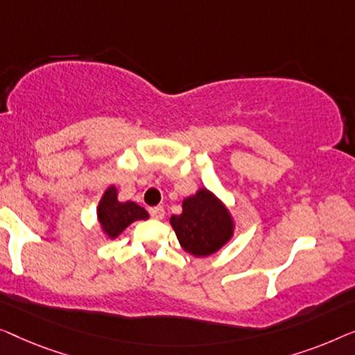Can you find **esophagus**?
<instances>
[{
  "instance_id": "esophagus-1",
  "label": "esophagus",
  "mask_w": 355,
  "mask_h": 355,
  "mask_svg": "<svg viewBox=\"0 0 355 355\" xmlns=\"http://www.w3.org/2000/svg\"><path fill=\"white\" fill-rule=\"evenodd\" d=\"M149 214H151V217L156 218V220H162L164 216H166V211H164L162 206H156L149 209Z\"/></svg>"
}]
</instances>
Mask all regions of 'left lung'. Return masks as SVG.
Wrapping results in <instances>:
<instances>
[{
    "label": "left lung",
    "instance_id": "8db88e82",
    "mask_svg": "<svg viewBox=\"0 0 355 355\" xmlns=\"http://www.w3.org/2000/svg\"><path fill=\"white\" fill-rule=\"evenodd\" d=\"M183 211L171 217V225L184 251L194 257H207L232 239L234 222L216 194L201 188L183 199Z\"/></svg>",
    "mask_w": 355,
    "mask_h": 355
}]
</instances>
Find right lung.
Segmentation results:
<instances>
[{
    "mask_svg": "<svg viewBox=\"0 0 355 355\" xmlns=\"http://www.w3.org/2000/svg\"><path fill=\"white\" fill-rule=\"evenodd\" d=\"M98 222L107 238H117L130 223L146 220L149 214L133 201L121 202L117 199V188L109 187L98 204Z\"/></svg>",
    "mask_w": 355,
    "mask_h": 355,
    "instance_id": "right-lung-1",
    "label": "right lung"
}]
</instances>
